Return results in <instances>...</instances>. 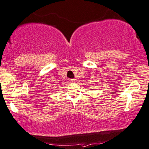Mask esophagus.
<instances>
[{"instance_id":"obj_1","label":"esophagus","mask_w":149,"mask_h":149,"mask_svg":"<svg viewBox=\"0 0 149 149\" xmlns=\"http://www.w3.org/2000/svg\"><path fill=\"white\" fill-rule=\"evenodd\" d=\"M69 81H70L71 83H73V82H76V79H70V80H69Z\"/></svg>"}]
</instances>
